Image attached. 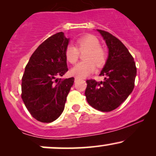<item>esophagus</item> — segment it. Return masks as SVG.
<instances>
[{"label":"esophagus","mask_w":156,"mask_h":156,"mask_svg":"<svg viewBox=\"0 0 156 156\" xmlns=\"http://www.w3.org/2000/svg\"><path fill=\"white\" fill-rule=\"evenodd\" d=\"M79 79V78H78V77H75V80H77Z\"/></svg>","instance_id":"esophagus-1"}]
</instances>
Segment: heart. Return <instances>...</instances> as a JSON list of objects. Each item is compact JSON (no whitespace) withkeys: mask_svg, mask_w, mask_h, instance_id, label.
<instances>
[{"mask_svg":"<svg viewBox=\"0 0 156 156\" xmlns=\"http://www.w3.org/2000/svg\"><path fill=\"white\" fill-rule=\"evenodd\" d=\"M87 51L83 55L85 61L77 64L71 69L73 76L78 78H85L93 73L98 67H103L106 63L107 53L96 37L92 34L84 35L76 40V48L68 45L64 51L65 58L70 64L76 63L79 57V52Z\"/></svg>","mask_w":156,"mask_h":156,"instance_id":"obj_1","label":"heart"}]
</instances>
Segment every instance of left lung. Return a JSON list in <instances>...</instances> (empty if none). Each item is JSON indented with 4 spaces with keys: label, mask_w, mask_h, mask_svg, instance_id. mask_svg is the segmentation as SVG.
<instances>
[{
    "label": "left lung",
    "mask_w": 156,
    "mask_h": 156,
    "mask_svg": "<svg viewBox=\"0 0 156 156\" xmlns=\"http://www.w3.org/2000/svg\"><path fill=\"white\" fill-rule=\"evenodd\" d=\"M108 48V57L101 76L103 81L87 80L85 91L87 101L98 111L108 112L120 105L134 88L136 67L127 48L117 37L108 32L98 29Z\"/></svg>",
    "instance_id": "1"
}]
</instances>
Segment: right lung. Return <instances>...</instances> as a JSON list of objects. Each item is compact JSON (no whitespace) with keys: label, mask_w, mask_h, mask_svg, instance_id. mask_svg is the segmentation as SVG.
<instances>
[{"label":"right lung","mask_w":156,"mask_h":156,"mask_svg":"<svg viewBox=\"0 0 156 156\" xmlns=\"http://www.w3.org/2000/svg\"><path fill=\"white\" fill-rule=\"evenodd\" d=\"M69 39L59 32L44 40L31 55L22 78L23 103L34 119L52 122L62 114L74 78H56L68 71L64 55Z\"/></svg>","instance_id":"obj_1"}]
</instances>
